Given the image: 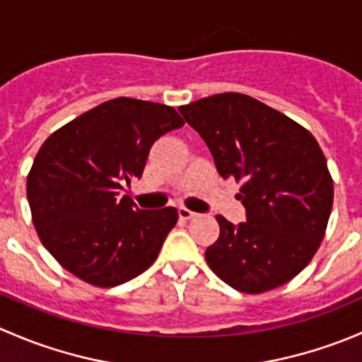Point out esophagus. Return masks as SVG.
I'll return each instance as SVG.
<instances>
[{
	"instance_id": "esophagus-1",
	"label": "esophagus",
	"mask_w": 362,
	"mask_h": 362,
	"mask_svg": "<svg viewBox=\"0 0 362 362\" xmlns=\"http://www.w3.org/2000/svg\"><path fill=\"white\" fill-rule=\"evenodd\" d=\"M178 217L184 218V221H189V218L196 217V214H194V211L187 210V208H185V206H180V208H178Z\"/></svg>"
}]
</instances>
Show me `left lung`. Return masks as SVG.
I'll return each instance as SVG.
<instances>
[{
  "instance_id": "obj_1",
  "label": "left lung",
  "mask_w": 362,
  "mask_h": 362,
  "mask_svg": "<svg viewBox=\"0 0 362 362\" xmlns=\"http://www.w3.org/2000/svg\"><path fill=\"white\" fill-rule=\"evenodd\" d=\"M178 110L208 145L218 175L243 184L247 222L217 215L221 235L204 252L211 272L247 294L293 280L315 255L333 208V178L313 134L240 93Z\"/></svg>"
}]
</instances>
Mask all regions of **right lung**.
Segmentation results:
<instances>
[{
    "label": "right lung",
    "instance_id": "add662e5",
    "mask_svg": "<svg viewBox=\"0 0 362 362\" xmlns=\"http://www.w3.org/2000/svg\"><path fill=\"white\" fill-rule=\"evenodd\" d=\"M182 126L175 108L115 98L47 138L28 175V202L40 240L64 269L115 287L152 266L178 211L140 210L120 191L141 177L154 141Z\"/></svg>",
    "mask_w": 362,
    "mask_h": 362
}]
</instances>
